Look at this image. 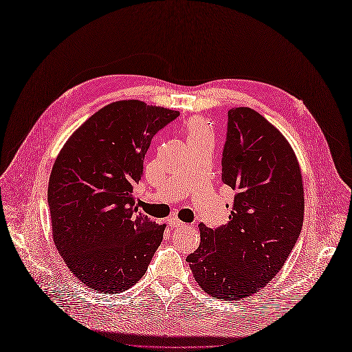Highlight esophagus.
<instances>
[{
    "label": "esophagus",
    "instance_id": "obj_1",
    "mask_svg": "<svg viewBox=\"0 0 352 352\" xmlns=\"http://www.w3.org/2000/svg\"><path fill=\"white\" fill-rule=\"evenodd\" d=\"M168 224H169L170 227H173V228H183V227H186V223L180 221V220L176 219V217H170V219L168 220Z\"/></svg>",
    "mask_w": 352,
    "mask_h": 352
}]
</instances>
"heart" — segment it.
Masks as SVG:
<instances>
[{"mask_svg": "<svg viewBox=\"0 0 352 352\" xmlns=\"http://www.w3.org/2000/svg\"><path fill=\"white\" fill-rule=\"evenodd\" d=\"M186 136L188 142L198 140L206 136H210L209 128L206 122L201 117H192L187 124H186Z\"/></svg>", "mask_w": 352, "mask_h": 352, "instance_id": "b5f03b06", "label": "heart"}]
</instances>
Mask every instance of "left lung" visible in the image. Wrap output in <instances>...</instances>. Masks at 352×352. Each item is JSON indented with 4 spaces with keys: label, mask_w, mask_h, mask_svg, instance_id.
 <instances>
[{
    "label": "left lung",
    "mask_w": 352,
    "mask_h": 352,
    "mask_svg": "<svg viewBox=\"0 0 352 352\" xmlns=\"http://www.w3.org/2000/svg\"><path fill=\"white\" fill-rule=\"evenodd\" d=\"M227 117L221 182L235 191L232 210L214 230L199 224L201 243L187 261L202 290L235 300L282 268L302 227L304 191L296 155L275 126L249 107Z\"/></svg>",
    "instance_id": "1"
}]
</instances>
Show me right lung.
<instances>
[{
  "label": "right lung",
  "instance_id": "obj_1",
  "mask_svg": "<svg viewBox=\"0 0 352 352\" xmlns=\"http://www.w3.org/2000/svg\"><path fill=\"white\" fill-rule=\"evenodd\" d=\"M179 116L139 100L111 103L55 161L48 186L54 241L70 271L99 293L133 286L162 242L165 224L138 212L133 187L153 138Z\"/></svg>",
  "mask_w": 352,
  "mask_h": 352
}]
</instances>
